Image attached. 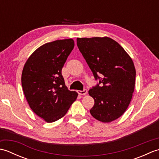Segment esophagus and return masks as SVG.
Instances as JSON below:
<instances>
[{"label": "esophagus", "mask_w": 159, "mask_h": 159, "mask_svg": "<svg viewBox=\"0 0 159 159\" xmlns=\"http://www.w3.org/2000/svg\"><path fill=\"white\" fill-rule=\"evenodd\" d=\"M77 92L80 96H85V95H86L87 93V89H84L83 91L79 90V91H77Z\"/></svg>", "instance_id": "obj_1"}]
</instances>
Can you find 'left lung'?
Wrapping results in <instances>:
<instances>
[{
  "label": "left lung",
  "mask_w": 159,
  "mask_h": 159,
  "mask_svg": "<svg viewBox=\"0 0 159 159\" xmlns=\"http://www.w3.org/2000/svg\"><path fill=\"white\" fill-rule=\"evenodd\" d=\"M77 46L98 83L89 90L94 99L90 113L102 122L122 116L133 96L136 71L133 60L111 38H77Z\"/></svg>",
  "instance_id": "1"
}]
</instances>
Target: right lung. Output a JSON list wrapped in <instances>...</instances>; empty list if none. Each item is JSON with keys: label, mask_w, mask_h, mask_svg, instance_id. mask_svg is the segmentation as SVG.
Returning a JSON list of instances; mask_svg holds the SVG:
<instances>
[{"label": "right lung", "mask_w": 159, "mask_h": 159, "mask_svg": "<svg viewBox=\"0 0 159 159\" xmlns=\"http://www.w3.org/2000/svg\"><path fill=\"white\" fill-rule=\"evenodd\" d=\"M74 46L72 39L46 43L24 66L22 86L26 99L33 112L47 122L63 117L78 96L67 89L61 74Z\"/></svg>", "instance_id": "right-lung-1"}]
</instances>
